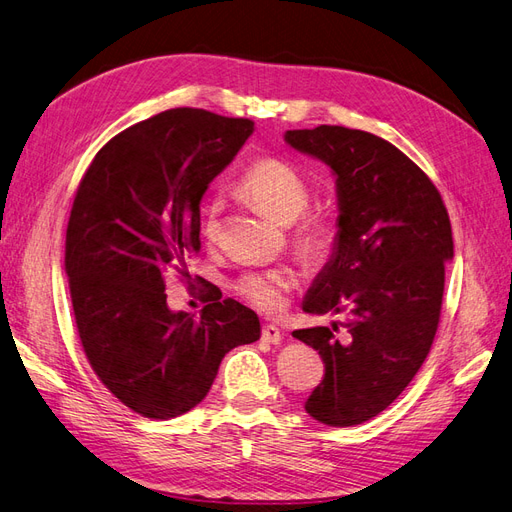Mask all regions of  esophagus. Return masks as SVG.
Here are the masks:
<instances>
[{
	"mask_svg": "<svg viewBox=\"0 0 512 512\" xmlns=\"http://www.w3.org/2000/svg\"><path fill=\"white\" fill-rule=\"evenodd\" d=\"M262 342L267 344H280L282 342V333L280 329L275 327V324H262Z\"/></svg>",
	"mask_w": 512,
	"mask_h": 512,
	"instance_id": "esophagus-1",
	"label": "esophagus"
}]
</instances>
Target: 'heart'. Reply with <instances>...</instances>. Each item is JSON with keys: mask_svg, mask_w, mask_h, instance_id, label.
<instances>
[{"mask_svg": "<svg viewBox=\"0 0 512 512\" xmlns=\"http://www.w3.org/2000/svg\"><path fill=\"white\" fill-rule=\"evenodd\" d=\"M237 190L262 213L280 224H292L290 241L305 262L327 260L339 239V224L331 211H305L309 205V185L297 168L277 158H260L247 166ZM220 200H211L203 211V237H220ZM297 286V273L288 267L247 269L232 280L230 288L243 301L265 314L280 312L286 294Z\"/></svg>", "mask_w": 512, "mask_h": 512, "instance_id": "heart-1", "label": "heart"}]
</instances>
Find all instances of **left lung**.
Returning a JSON list of instances; mask_svg holds the SVG:
<instances>
[{
  "label": "left lung",
  "instance_id": "1",
  "mask_svg": "<svg viewBox=\"0 0 512 512\" xmlns=\"http://www.w3.org/2000/svg\"><path fill=\"white\" fill-rule=\"evenodd\" d=\"M286 143L333 168L339 239L303 303L348 314L292 337L318 350L324 378L305 401L318 423L350 427L389 408L425 363L438 331L453 232L444 200L406 153L342 126L288 130Z\"/></svg>",
  "mask_w": 512,
  "mask_h": 512
}]
</instances>
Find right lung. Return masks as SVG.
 Listing matches in <instances>:
<instances>
[{
	"mask_svg": "<svg viewBox=\"0 0 512 512\" xmlns=\"http://www.w3.org/2000/svg\"><path fill=\"white\" fill-rule=\"evenodd\" d=\"M252 132V119L170 108L113 136L76 190L64 260L76 329L100 382L141 416L192 410L224 354L260 337L235 299L194 318L170 312L164 292L170 271L190 280L200 198Z\"/></svg>",
	"mask_w": 512,
	"mask_h": 512,
	"instance_id": "obj_1",
	"label": "right lung"
}]
</instances>
